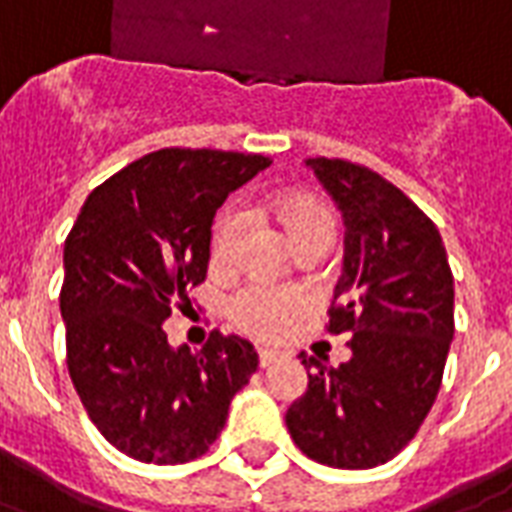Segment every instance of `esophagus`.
Wrapping results in <instances>:
<instances>
[{"instance_id": "esophagus-1", "label": "esophagus", "mask_w": 512, "mask_h": 512, "mask_svg": "<svg viewBox=\"0 0 512 512\" xmlns=\"http://www.w3.org/2000/svg\"><path fill=\"white\" fill-rule=\"evenodd\" d=\"M257 359H260V367H268L277 362L279 354L277 351H266V348H260V351H257Z\"/></svg>"}]
</instances>
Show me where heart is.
I'll use <instances>...</instances> for the list:
<instances>
[{
  "mask_svg": "<svg viewBox=\"0 0 512 512\" xmlns=\"http://www.w3.org/2000/svg\"><path fill=\"white\" fill-rule=\"evenodd\" d=\"M277 216L285 224L290 241L296 244L304 235H334V213L326 202L310 194H285L277 200ZM244 205L230 202L213 230V255L227 257L244 227ZM312 307V296L304 288L293 285H271V282H249L230 296L227 318L238 332L257 340H282Z\"/></svg>",
  "mask_w": 512,
  "mask_h": 512,
  "instance_id": "obj_1",
  "label": "heart"
}]
</instances>
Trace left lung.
<instances>
[{"label":"left lung","instance_id":"8db88e82","mask_svg":"<svg viewBox=\"0 0 512 512\" xmlns=\"http://www.w3.org/2000/svg\"><path fill=\"white\" fill-rule=\"evenodd\" d=\"M307 167L343 213L326 329L351 334V359L329 367L301 354L310 384L285 422L312 461L373 469L414 439L439 395L455 332L452 271L436 224L378 172L343 158Z\"/></svg>","mask_w":512,"mask_h":512}]
</instances>
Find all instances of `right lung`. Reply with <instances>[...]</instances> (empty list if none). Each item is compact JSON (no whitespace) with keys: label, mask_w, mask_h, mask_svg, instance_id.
Here are the masks:
<instances>
[{"label":"right lung","mask_w":512,"mask_h":512,"mask_svg":"<svg viewBox=\"0 0 512 512\" xmlns=\"http://www.w3.org/2000/svg\"><path fill=\"white\" fill-rule=\"evenodd\" d=\"M268 164L233 150L147 153L87 197L65 238L68 373L95 428L134 461L200 458L257 370L249 340L213 332L194 354L172 348L161 323L208 274L227 194Z\"/></svg>","instance_id":"right-lung-1"}]
</instances>
